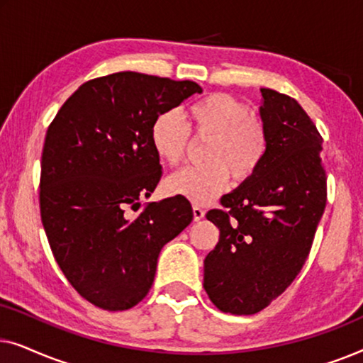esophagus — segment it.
<instances>
[{
	"instance_id": "1",
	"label": "esophagus",
	"mask_w": 363,
	"mask_h": 363,
	"mask_svg": "<svg viewBox=\"0 0 363 363\" xmlns=\"http://www.w3.org/2000/svg\"><path fill=\"white\" fill-rule=\"evenodd\" d=\"M205 216V210H203V208H200V206H193V220L195 221H200L201 218Z\"/></svg>"
}]
</instances>
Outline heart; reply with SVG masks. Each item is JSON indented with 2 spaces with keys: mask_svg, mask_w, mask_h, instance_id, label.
Listing matches in <instances>:
<instances>
[{
  "mask_svg": "<svg viewBox=\"0 0 363 363\" xmlns=\"http://www.w3.org/2000/svg\"><path fill=\"white\" fill-rule=\"evenodd\" d=\"M188 128L198 138H208L205 167L185 168L165 182L167 193L182 196L195 205L216 200L230 183L255 175L267 153L264 123L247 113V107L228 94H211L186 108ZM155 155L175 167L185 158L188 130L170 112L155 118L150 128Z\"/></svg>",
  "mask_w": 363,
  "mask_h": 363,
  "instance_id": "b5f03b06",
  "label": "heart"
}]
</instances>
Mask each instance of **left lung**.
Masks as SVG:
<instances>
[{"instance_id":"1","label":"left lung","mask_w":363,"mask_h":363,"mask_svg":"<svg viewBox=\"0 0 363 363\" xmlns=\"http://www.w3.org/2000/svg\"><path fill=\"white\" fill-rule=\"evenodd\" d=\"M267 153L255 175L221 198L206 218L220 230L205 257L203 286L213 304L256 314L296 279L309 256L327 201L322 137L297 101L261 89Z\"/></svg>"}]
</instances>
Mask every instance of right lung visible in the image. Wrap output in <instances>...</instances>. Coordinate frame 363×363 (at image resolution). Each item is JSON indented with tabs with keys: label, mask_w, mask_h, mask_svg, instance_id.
<instances>
[{
	"label": "right lung",
	"mask_w": 363,
	"mask_h": 363,
	"mask_svg": "<svg viewBox=\"0 0 363 363\" xmlns=\"http://www.w3.org/2000/svg\"><path fill=\"white\" fill-rule=\"evenodd\" d=\"M196 82L116 72L82 84L48 128L41 158V220L59 267L84 299L106 311L138 304L153 284L162 247L193 220L182 196L152 201L160 158L155 118Z\"/></svg>",
	"instance_id": "right-lung-1"
}]
</instances>
